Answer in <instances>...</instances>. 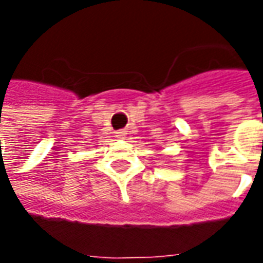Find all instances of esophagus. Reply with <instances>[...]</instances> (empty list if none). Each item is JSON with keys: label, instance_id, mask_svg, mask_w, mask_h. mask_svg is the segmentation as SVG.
<instances>
[{"label": "esophagus", "instance_id": "34e87169", "mask_svg": "<svg viewBox=\"0 0 263 263\" xmlns=\"http://www.w3.org/2000/svg\"><path fill=\"white\" fill-rule=\"evenodd\" d=\"M124 135H125L124 132H117V137H118V138H122V137H124Z\"/></svg>", "mask_w": 263, "mask_h": 263}]
</instances>
